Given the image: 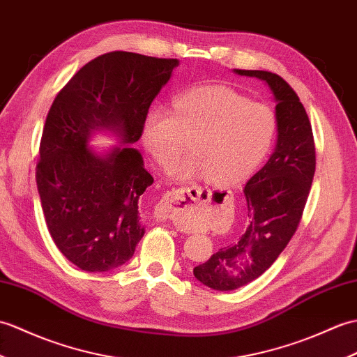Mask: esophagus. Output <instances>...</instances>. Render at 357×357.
I'll list each match as a JSON object with an SVG mask.
<instances>
[{
  "mask_svg": "<svg viewBox=\"0 0 357 357\" xmlns=\"http://www.w3.org/2000/svg\"><path fill=\"white\" fill-rule=\"evenodd\" d=\"M210 190H204L197 185L173 190L161 201V218L173 220L179 229L182 216L197 202H210Z\"/></svg>",
  "mask_w": 357,
  "mask_h": 357,
  "instance_id": "34e87169",
  "label": "esophagus"
}]
</instances>
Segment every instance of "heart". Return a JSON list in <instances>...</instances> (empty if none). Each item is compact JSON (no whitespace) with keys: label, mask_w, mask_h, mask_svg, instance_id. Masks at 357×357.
I'll use <instances>...</instances> for the list:
<instances>
[{"label":"heart","mask_w":357,"mask_h":357,"mask_svg":"<svg viewBox=\"0 0 357 357\" xmlns=\"http://www.w3.org/2000/svg\"><path fill=\"white\" fill-rule=\"evenodd\" d=\"M192 135L193 153L178 160L175 178L205 175L213 184L231 185L246 179L266 156L275 135L269 106L248 102L227 86H197L176 94L172 109L151 106L141 123V141L160 164H169Z\"/></svg>","instance_id":"1"}]
</instances>
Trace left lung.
I'll list each match as a JSON object with an SVG mask.
<instances>
[{
    "mask_svg": "<svg viewBox=\"0 0 357 357\" xmlns=\"http://www.w3.org/2000/svg\"><path fill=\"white\" fill-rule=\"evenodd\" d=\"M268 85L275 100L277 143L268 162L246 182L250 223L233 245L222 248L193 275L214 291H236L271 268L301 220L314 175V143L307 114L287 82L269 71L234 70Z\"/></svg>",
    "mask_w": 357,
    "mask_h": 357,
    "instance_id": "left-lung-1",
    "label": "left lung"
}]
</instances>
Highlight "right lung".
<instances>
[{"label":"right lung","instance_id":"right-lung-1","mask_svg":"<svg viewBox=\"0 0 357 357\" xmlns=\"http://www.w3.org/2000/svg\"><path fill=\"white\" fill-rule=\"evenodd\" d=\"M178 65V59L106 53L82 66L50 107L36 165L38 193L56 246L82 271L121 266L146 233L138 206L153 178L132 144ZM97 133L118 144L97 151L89 146Z\"/></svg>","mask_w":357,"mask_h":357}]
</instances>
